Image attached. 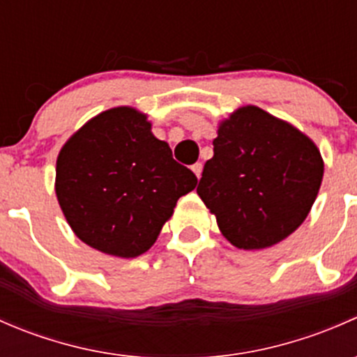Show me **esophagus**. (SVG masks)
Listing matches in <instances>:
<instances>
[{"label":"esophagus","instance_id":"34e87169","mask_svg":"<svg viewBox=\"0 0 357 357\" xmlns=\"http://www.w3.org/2000/svg\"><path fill=\"white\" fill-rule=\"evenodd\" d=\"M192 171L195 172L197 178H200V176H202V164H200V162H197V164L192 165Z\"/></svg>","mask_w":357,"mask_h":357}]
</instances>
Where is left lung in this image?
I'll list each match as a JSON object with an SVG mask.
<instances>
[{
    "mask_svg": "<svg viewBox=\"0 0 357 357\" xmlns=\"http://www.w3.org/2000/svg\"><path fill=\"white\" fill-rule=\"evenodd\" d=\"M212 145L197 193L229 243L243 250L271 247L304 222L325 171L304 132L247 105L219 124Z\"/></svg>",
    "mask_w": 357,
    "mask_h": 357,
    "instance_id": "obj_1",
    "label": "left lung"
}]
</instances>
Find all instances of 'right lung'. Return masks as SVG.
Segmentation results:
<instances>
[{"label":"right lung","instance_id":"1","mask_svg":"<svg viewBox=\"0 0 357 357\" xmlns=\"http://www.w3.org/2000/svg\"><path fill=\"white\" fill-rule=\"evenodd\" d=\"M197 181L152 135L146 115L131 107L93 117L56 158V199L72 231L115 257L145 254Z\"/></svg>","mask_w":357,"mask_h":357}]
</instances>
